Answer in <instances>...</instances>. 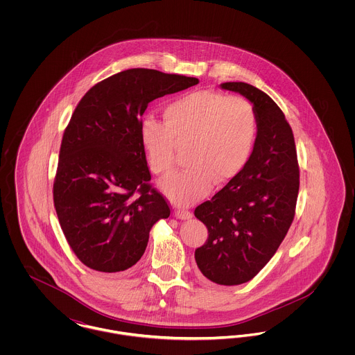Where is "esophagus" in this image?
<instances>
[{
	"instance_id": "obj_1",
	"label": "esophagus",
	"mask_w": 355,
	"mask_h": 355,
	"mask_svg": "<svg viewBox=\"0 0 355 355\" xmlns=\"http://www.w3.org/2000/svg\"><path fill=\"white\" fill-rule=\"evenodd\" d=\"M174 216H175V218H178V220H189V218H191V213H190V211L181 210V209L174 210Z\"/></svg>"
}]
</instances>
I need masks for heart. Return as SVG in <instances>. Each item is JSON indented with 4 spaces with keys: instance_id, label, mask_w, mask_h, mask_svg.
<instances>
[{
    "instance_id": "heart-1",
    "label": "heart",
    "mask_w": 355,
    "mask_h": 355,
    "mask_svg": "<svg viewBox=\"0 0 355 355\" xmlns=\"http://www.w3.org/2000/svg\"><path fill=\"white\" fill-rule=\"evenodd\" d=\"M258 132L252 102L214 90L191 92L170 102L164 123L149 117L139 123L141 146L154 174H168L175 145H189V168L161 182L166 197L180 206L202 200L214 184L220 187L238 178L253 158Z\"/></svg>"
}]
</instances>
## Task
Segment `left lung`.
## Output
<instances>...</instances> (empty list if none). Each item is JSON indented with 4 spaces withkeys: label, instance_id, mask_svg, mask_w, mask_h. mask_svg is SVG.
Segmentation results:
<instances>
[{
    "label": "left lung",
    "instance_id": "left-lung-1",
    "mask_svg": "<svg viewBox=\"0 0 355 355\" xmlns=\"http://www.w3.org/2000/svg\"><path fill=\"white\" fill-rule=\"evenodd\" d=\"M253 103L258 141L248 168L233 182L196 207L209 236L196 262L209 281L234 286L261 271L278 250L294 220L300 166L293 130L284 112L262 90L246 83L220 84Z\"/></svg>",
    "mask_w": 355,
    "mask_h": 355
}]
</instances>
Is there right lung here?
<instances>
[{
	"label": "right lung",
	"instance_id": "add662e5",
	"mask_svg": "<svg viewBox=\"0 0 355 355\" xmlns=\"http://www.w3.org/2000/svg\"><path fill=\"white\" fill-rule=\"evenodd\" d=\"M198 83L128 69L78 102L62 137L53 201L71 250L87 268H132L145 253L153 225L169 217L166 200L149 184L139 123L149 102Z\"/></svg>",
	"mask_w": 355,
	"mask_h": 355
}]
</instances>
